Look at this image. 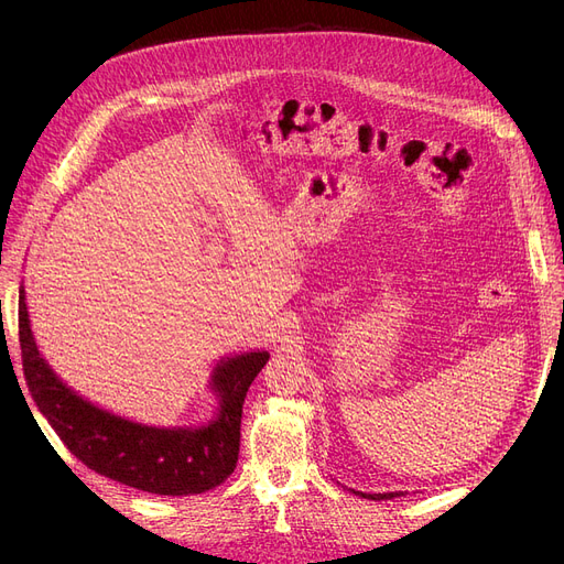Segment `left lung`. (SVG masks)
Returning <instances> with one entry per match:
<instances>
[{"label": "left lung", "instance_id": "8db88e82", "mask_svg": "<svg viewBox=\"0 0 564 564\" xmlns=\"http://www.w3.org/2000/svg\"><path fill=\"white\" fill-rule=\"evenodd\" d=\"M354 494H359V496L370 498V500H389V498L400 496V491H391V494H364V491H354Z\"/></svg>", "mask_w": 564, "mask_h": 564}]
</instances>
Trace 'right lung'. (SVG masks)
I'll use <instances>...</instances> for the list:
<instances>
[{"instance_id": "add662e5", "label": "right lung", "mask_w": 564, "mask_h": 564, "mask_svg": "<svg viewBox=\"0 0 564 564\" xmlns=\"http://www.w3.org/2000/svg\"><path fill=\"white\" fill-rule=\"evenodd\" d=\"M18 329L29 393L64 446L91 470L121 485L160 494L192 496L221 485L237 466L242 404L251 381L270 361L267 351H249L217 366L213 387L219 416L198 430H160L118 419L75 395L41 359L29 329L20 288Z\"/></svg>"}]
</instances>
